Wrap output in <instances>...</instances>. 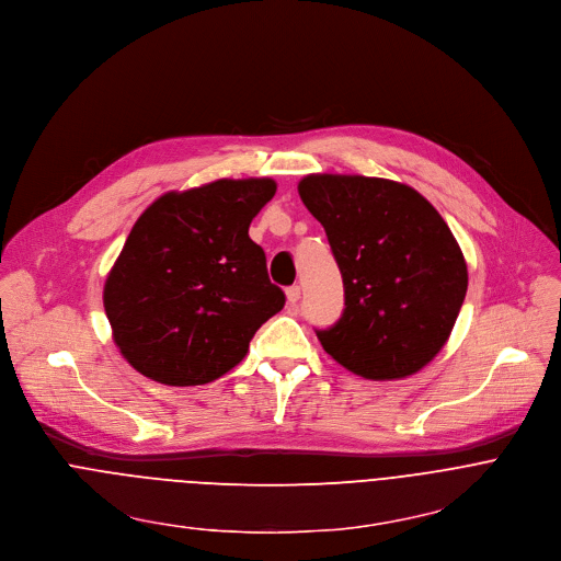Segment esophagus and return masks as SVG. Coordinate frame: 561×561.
<instances>
[{
	"mask_svg": "<svg viewBox=\"0 0 561 561\" xmlns=\"http://www.w3.org/2000/svg\"><path fill=\"white\" fill-rule=\"evenodd\" d=\"M285 294H287V300H289L291 305H296V302H298V298H300V285H291V287H287V289H285Z\"/></svg>",
	"mask_w": 561,
	"mask_h": 561,
	"instance_id": "esophagus-1",
	"label": "esophagus"
}]
</instances>
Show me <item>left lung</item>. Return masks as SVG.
Returning a JSON list of instances; mask_svg holds the SVG:
<instances>
[{
	"mask_svg": "<svg viewBox=\"0 0 561 561\" xmlns=\"http://www.w3.org/2000/svg\"><path fill=\"white\" fill-rule=\"evenodd\" d=\"M298 194L325 229L345 307L317 328L323 350L365 379L414 375L448 341L468 289L461 249L412 186L365 175H307Z\"/></svg>",
	"mask_w": 561,
	"mask_h": 561,
	"instance_id": "obj_1",
	"label": "left lung"
}]
</instances>
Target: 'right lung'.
Returning a JSON list of instances; mask_svg holds the SVG:
<instances>
[{
    "mask_svg": "<svg viewBox=\"0 0 561 561\" xmlns=\"http://www.w3.org/2000/svg\"><path fill=\"white\" fill-rule=\"evenodd\" d=\"M270 178L216 180L158 198L134 225L106 285L113 339L140 375L203 386L238 365L285 294L249 222L274 198Z\"/></svg>",
    "mask_w": 561,
    "mask_h": 561,
    "instance_id": "right-lung-1",
    "label": "right lung"
}]
</instances>
